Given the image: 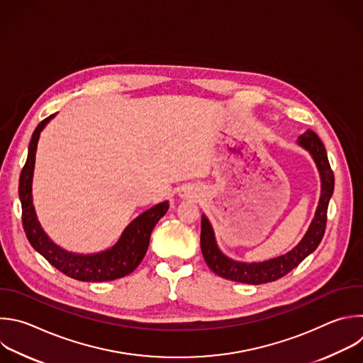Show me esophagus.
Here are the masks:
<instances>
[{
  "label": "esophagus",
  "mask_w": 363,
  "mask_h": 363,
  "mask_svg": "<svg viewBox=\"0 0 363 363\" xmlns=\"http://www.w3.org/2000/svg\"><path fill=\"white\" fill-rule=\"evenodd\" d=\"M179 195H181L182 198H194V196H196V189H195L194 186H184V188L181 189Z\"/></svg>",
  "instance_id": "1"
}]
</instances>
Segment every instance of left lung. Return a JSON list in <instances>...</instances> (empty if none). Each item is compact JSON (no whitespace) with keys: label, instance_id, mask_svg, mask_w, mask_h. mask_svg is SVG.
Masks as SVG:
<instances>
[{"label":"left lung","instance_id":"left-lung-1","mask_svg":"<svg viewBox=\"0 0 363 363\" xmlns=\"http://www.w3.org/2000/svg\"><path fill=\"white\" fill-rule=\"evenodd\" d=\"M298 145L309 152V155L312 157L318 168L319 178H320L319 202L315 211V216L306 233L303 235V238L299 240V244L295 248H292L289 252L279 255L277 258L262 261V262L235 261L226 257L218 248L213 228L209 219L206 218V215L202 213L201 251L206 265L216 275L229 281L240 282V284H251V285L268 284L285 277L288 272L296 268L320 244L325 233V226H326L328 205L335 186L333 172L330 169L325 147L313 131L308 130L303 135H301L298 138Z\"/></svg>","mask_w":363,"mask_h":363}]
</instances>
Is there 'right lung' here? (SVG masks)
Returning a JSON list of instances; mask_svg holds the SVG:
<instances>
[{"label": "right lung", "instance_id": "right-lung-1", "mask_svg": "<svg viewBox=\"0 0 363 363\" xmlns=\"http://www.w3.org/2000/svg\"><path fill=\"white\" fill-rule=\"evenodd\" d=\"M55 115L57 113H52L41 121L35 128L30 141L27 162L20 177L18 194L23 206V225L30 244L54 268L77 281L105 282L130 275L144 259L150 245L151 232L157 222L167 213L169 203L164 201L138 215L125 226L116 242L104 251L77 254L57 245L43 229L33 202V178L38 140L43 130Z\"/></svg>", "mask_w": 363, "mask_h": 363}]
</instances>
